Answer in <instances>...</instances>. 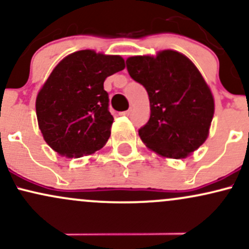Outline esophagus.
<instances>
[{
  "label": "esophagus",
  "mask_w": 249,
  "mask_h": 249,
  "mask_svg": "<svg viewBox=\"0 0 249 249\" xmlns=\"http://www.w3.org/2000/svg\"><path fill=\"white\" fill-rule=\"evenodd\" d=\"M121 115H123V116H127V117L131 116V115H132V108H128L127 111H124V112H122Z\"/></svg>",
  "instance_id": "1"
}]
</instances>
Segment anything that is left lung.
Wrapping results in <instances>:
<instances>
[{
	"mask_svg": "<svg viewBox=\"0 0 249 249\" xmlns=\"http://www.w3.org/2000/svg\"><path fill=\"white\" fill-rule=\"evenodd\" d=\"M131 78L146 89L151 115L139 137L166 158H186L207 139L213 95L191 59L174 50L126 59Z\"/></svg>",
	"mask_w": 249,
	"mask_h": 249,
	"instance_id": "1",
	"label": "left lung"
}]
</instances>
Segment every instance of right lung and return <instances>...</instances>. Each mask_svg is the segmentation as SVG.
Returning <instances> with one entry per match:
<instances>
[{"instance_id": "right-lung-1", "label": "right lung", "mask_w": 249, "mask_h": 249, "mask_svg": "<svg viewBox=\"0 0 249 249\" xmlns=\"http://www.w3.org/2000/svg\"><path fill=\"white\" fill-rule=\"evenodd\" d=\"M124 68L121 56L93 50L76 51L56 65L36 98L39 130L53 151L79 158L107 144L113 117L104 81Z\"/></svg>"}]
</instances>
